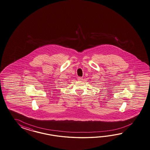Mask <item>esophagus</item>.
<instances>
[{
    "label": "esophagus",
    "instance_id": "esophagus-1",
    "mask_svg": "<svg viewBox=\"0 0 150 150\" xmlns=\"http://www.w3.org/2000/svg\"><path fill=\"white\" fill-rule=\"evenodd\" d=\"M77 80L79 81L82 80H83V78H82V77H79L77 78Z\"/></svg>",
    "mask_w": 150,
    "mask_h": 150
}]
</instances>
